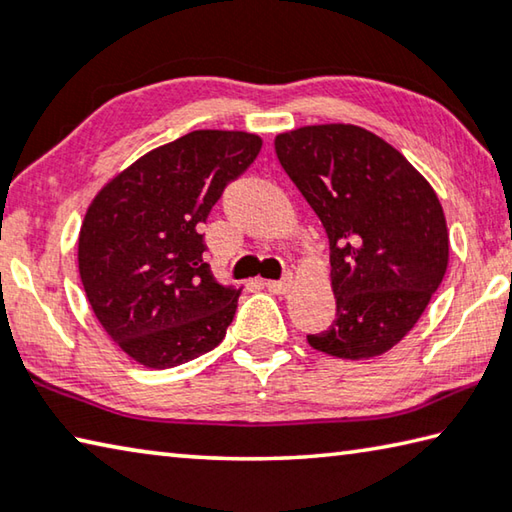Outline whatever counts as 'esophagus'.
Returning <instances> with one entry per match:
<instances>
[{
	"mask_svg": "<svg viewBox=\"0 0 512 512\" xmlns=\"http://www.w3.org/2000/svg\"><path fill=\"white\" fill-rule=\"evenodd\" d=\"M293 282H296V280H293V275H287V277H282V280H268L264 284H266V289L271 291V293H277V296H284V293L291 291Z\"/></svg>",
	"mask_w": 512,
	"mask_h": 512,
	"instance_id": "esophagus-1",
	"label": "esophagus"
}]
</instances>
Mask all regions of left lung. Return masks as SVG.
<instances>
[{"mask_svg":"<svg viewBox=\"0 0 512 512\" xmlns=\"http://www.w3.org/2000/svg\"><path fill=\"white\" fill-rule=\"evenodd\" d=\"M275 153L329 239L336 318L309 345L339 359L379 357L411 332L443 282V205L395 146L361 126H302L277 135Z\"/></svg>","mask_w":512,"mask_h":512,"instance_id":"left-lung-1","label":"left lung"}]
</instances>
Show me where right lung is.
Wrapping results in <instances>:
<instances>
[{"label": "right lung", "instance_id": "add662e5", "mask_svg": "<svg viewBox=\"0 0 512 512\" xmlns=\"http://www.w3.org/2000/svg\"><path fill=\"white\" fill-rule=\"evenodd\" d=\"M262 149L244 131H194L142 155L94 196L79 235L90 307L121 352L173 368L214 350L241 289L216 282L201 223Z\"/></svg>", "mask_w": 512, "mask_h": 512}]
</instances>
